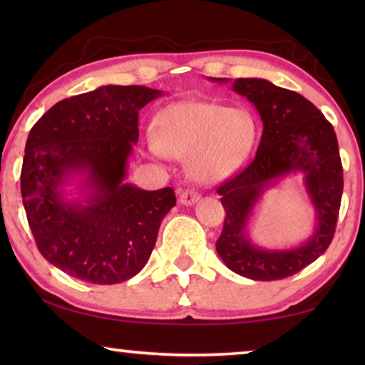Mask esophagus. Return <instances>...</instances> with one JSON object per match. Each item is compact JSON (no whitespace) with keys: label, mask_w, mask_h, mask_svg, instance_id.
Returning <instances> with one entry per match:
<instances>
[{"label":"esophagus","mask_w":365,"mask_h":365,"mask_svg":"<svg viewBox=\"0 0 365 365\" xmlns=\"http://www.w3.org/2000/svg\"><path fill=\"white\" fill-rule=\"evenodd\" d=\"M201 195L197 193V191L195 190H185L180 193V197H178V201H180V205H185V206H191L195 205L196 201H200Z\"/></svg>","instance_id":"34e87169"}]
</instances>
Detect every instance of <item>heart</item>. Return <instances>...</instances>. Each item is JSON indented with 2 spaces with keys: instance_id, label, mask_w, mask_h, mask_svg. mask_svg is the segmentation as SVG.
Masks as SVG:
<instances>
[{
  "instance_id": "1",
  "label": "heart",
  "mask_w": 365,
  "mask_h": 365,
  "mask_svg": "<svg viewBox=\"0 0 365 365\" xmlns=\"http://www.w3.org/2000/svg\"><path fill=\"white\" fill-rule=\"evenodd\" d=\"M159 132L146 135L158 158L187 159L188 175L197 183L225 180L245 163L256 140V122L245 109L220 103L180 101L159 114Z\"/></svg>"
}]
</instances>
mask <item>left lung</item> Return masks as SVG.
I'll use <instances>...</instances> for the list:
<instances>
[{"label":"left lung","instance_id":"8db88e82","mask_svg":"<svg viewBox=\"0 0 365 365\" xmlns=\"http://www.w3.org/2000/svg\"><path fill=\"white\" fill-rule=\"evenodd\" d=\"M211 80L227 82V78ZM232 88L255 104L264 130L248 168L217 188L227 215L215 250L235 274L251 280H280L322 256L335 235L343 193L338 140L324 114L296 91L264 78H237ZM296 171L303 175L314 206L317 228L296 249L256 247L247 233L255 205L265 190Z\"/></svg>","mask_w":365,"mask_h":365}]
</instances>
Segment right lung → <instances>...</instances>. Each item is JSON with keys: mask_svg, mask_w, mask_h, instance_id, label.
<instances>
[{"mask_svg": "<svg viewBox=\"0 0 365 365\" xmlns=\"http://www.w3.org/2000/svg\"><path fill=\"white\" fill-rule=\"evenodd\" d=\"M160 95L140 85L100 86L56 103L29 133L21 193L30 230L41 256L73 279H132L175 206L170 187L146 191L125 182L140 109Z\"/></svg>", "mask_w": 365, "mask_h": 365, "instance_id": "right-lung-1", "label": "right lung"}]
</instances>
